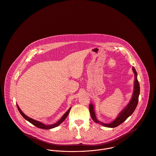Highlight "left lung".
<instances>
[{
  "label": "left lung",
  "instance_id": "left-lung-1",
  "mask_svg": "<svg viewBox=\"0 0 156 156\" xmlns=\"http://www.w3.org/2000/svg\"><path fill=\"white\" fill-rule=\"evenodd\" d=\"M133 71L135 76V79L134 82V91L129 102L120 111V112H119L116 119L109 123H104L103 122L99 121L95 114L94 105L92 104H90L89 109H90V115L92 119L94 121V122L101 124V125L104 126L105 127L114 128V127L118 126L123 122H125L126 120V119L129 117L133 113V112L136 108V106L137 105L138 101H139V96L140 94V85L137 80V73L134 66L133 67Z\"/></svg>",
  "mask_w": 156,
  "mask_h": 156
}]
</instances>
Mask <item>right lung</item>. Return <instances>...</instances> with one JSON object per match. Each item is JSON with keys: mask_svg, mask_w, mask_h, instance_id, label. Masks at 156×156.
Returning <instances> with one entry per match:
<instances>
[{"mask_svg": "<svg viewBox=\"0 0 156 156\" xmlns=\"http://www.w3.org/2000/svg\"><path fill=\"white\" fill-rule=\"evenodd\" d=\"M17 109H18L19 111L20 112V114L23 116V117L25 120H27V121H28L29 122H30L31 123H32L33 125H34L36 126V127L39 128H42V129H52V128H55V127L58 126L60 124H61V123H62V122L65 120V119L67 117V116H68V114H69V111H70V109H71V108H69L68 109V110L63 115V116L61 117V119H60L57 122H56L55 123L52 124V125H45V124H44V123H42V122H39V121L36 120H34V119H31V118L29 117L28 116H27V115H25V114L21 111V109H20V108H19V106H18L17 104Z\"/></svg>", "mask_w": 156, "mask_h": 156, "instance_id": "obj_1", "label": "right lung"}]
</instances>
